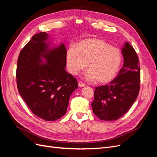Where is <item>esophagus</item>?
I'll use <instances>...</instances> for the list:
<instances>
[{"label": "esophagus", "mask_w": 157, "mask_h": 157, "mask_svg": "<svg viewBox=\"0 0 157 157\" xmlns=\"http://www.w3.org/2000/svg\"><path fill=\"white\" fill-rule=\"evenodd\" d=\"M78 87L82 88V87H84V86H85V84L83 83V82H78Z\"/></svg>", "instance_id": "34e87169"}]
</instances>
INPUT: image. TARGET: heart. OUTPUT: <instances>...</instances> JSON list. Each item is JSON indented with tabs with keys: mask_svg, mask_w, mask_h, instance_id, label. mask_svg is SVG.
<instances>
[{
	"mask_svg": "<svg viewBox=\"0 0 157 157\" xmlns=\"http://www.w3.org/2000/svg\"><path fill=\"white\" fill-rule=\"evenodd\" d=\"M122 61V54L105 40L90 38L80 41L77 48H70L66 53L68 71L78 75L86 67L85 78L98 83H107L115 77Z\"/></svg>",
	"mask_w": 157,
	"mask_h": 157,
	"instance_id": "b5f03b06",
	"label": "heart"
}]
</instances>
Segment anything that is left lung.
<instances>
[{
  "mask_svg": "<svg viewBox=\"0 0 157 157\" xmlns=\"http://www.w3.org/2000/svg\"><path fill=\"white\" fill-rule=\"evenodd\" d=\"M124 63L118 75L108 84L95 88L91 103L99 119L116 121L122 117L135 102L140 92V67L134 48L126 42L122 49Z\"/></svg>",
  "mask_w": 157,
  "mask_h": 157,
  "instance_id": "1",
  "label": "left lung"
}]
</instances>
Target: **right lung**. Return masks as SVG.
Returning <instances> with one entry per match:
<instances>
[{
	"label": "right lung",
	"instance_id": "right-lung-1",
	"mask_svg": "<svg viewBox=\"0 0 157 157\" xmlns=\"http://www.w3.org/2000/svg\"><path fill=\"white\" fill-rule=\"evenodd\" d=\"M48 39V33H39L23 47L17 59L16 81L18 92L32 113L54 121L65 114L78 82L65 70V45L50 48Z\"/></svg>",
	"mask_w": 157,
	"mask_h": 157
}]
</instances>
